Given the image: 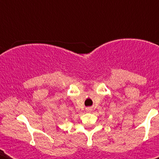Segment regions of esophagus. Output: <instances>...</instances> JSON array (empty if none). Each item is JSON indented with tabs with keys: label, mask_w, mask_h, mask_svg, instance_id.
<instances>
[{
	"label": "esophagus",
	"mask_w": 159,
	"mask_h": 159,
	"mask_svg": "<svg viewBox=\"0 0 159 159\" xmlns=\"http://www.w3.org/2000/svg\"><path fill=\"white\" fill-rule=\"evenodd\" d=\"M92 111V108H91V107H87V111H88V112H91Z\"/></svg>",
	"instance_id": "obj_1"
}]
</instances>
